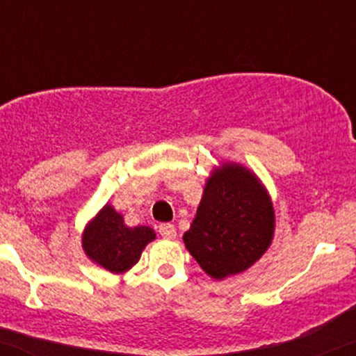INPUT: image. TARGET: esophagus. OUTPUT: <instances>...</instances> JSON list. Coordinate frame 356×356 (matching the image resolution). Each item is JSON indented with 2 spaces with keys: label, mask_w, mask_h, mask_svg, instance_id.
<instances>
[{
  "label": "esophagus",
  "mask_w": 356,
  "mask_h": 356,
  "mask_svg": "<svg viewBox=\"0 0 356 356\" xmlns=\"http://www.w3.org/2000/svg\"><path fill=\"white\" fill-rule=\"evenodd\" d=\"M159 233L163 238H169V240H172V238H175V235H177V232H175V226L170 225V222H163V225H160Z\"/></svg>",
  "instance_id": "obj_1"
}]
</instances>
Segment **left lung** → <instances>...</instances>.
<instances>
[{
  "instance_id": "obj_1",
  "label": "left lung",
  "mask_w": 356,
  "mask_h": 356,
  "mask_svg": "<svg viewBox=\"0 0 356 356\" xmlns=\"http://www.w3.org/2000/svg\"><path fill=\"white\" fill-rule=\"evenodd\" d=\"M275 213L267 189L252 170L225 162L204 186L186 248L216 280L245 272L270 247Z\"/></svg>"
}]
</instances>
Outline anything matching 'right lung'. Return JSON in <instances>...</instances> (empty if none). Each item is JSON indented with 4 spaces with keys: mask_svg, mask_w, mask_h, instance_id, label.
Returning a JSON list of instances; mask_svg holds the SVG:
<instances>
[{
    "mask_svg": "<svg viewBox=\"0 0 356 356\" xmlns=\"http://www.w3.org/2000/svg\"><path fill=\"white\" fill-rule=\"evenodd\" d=\"M152 240H155L154 229L148 226L130 228L118 211L106 204L84 228L83 248L95 264L113 273H123L140 260Z\"/></svg>",
    "mask_w": 356,
    "mask_h": 356,
    "instance_id": "right-lung-1",
    "label": "right lung"
}]
</instances>
